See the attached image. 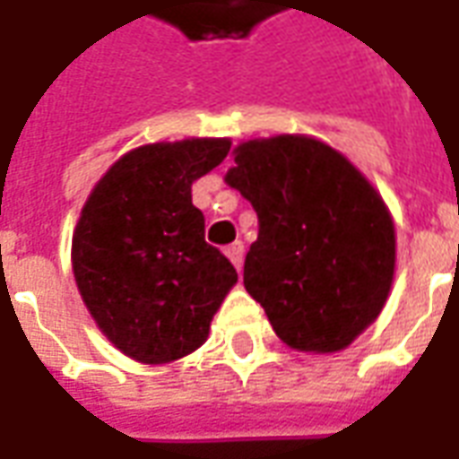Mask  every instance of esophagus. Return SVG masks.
I'll return each instance as SVG.
<instances>
[{
	"label": "esophagus",
	"instance_id": "esophagus-1",
	"mask_svg": "<svg viewBox=\"0 0 459 459\" xmlns=\"http://www.w3.org/2000/svg\"><path fill=\"white\" fill-rule=\"evenodd\" d=\"M227 256H230V262L237 266V272L242 269V262H245V245L242 242H235V245L227 247Z\"/></svg>",
	"mask_w": 459,
	"mask_h": 459
}]
</instances>
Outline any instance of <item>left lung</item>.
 Segmentation results:
<instances>
[{"instance_id": "obj_1", "label": "left lung", "mask_w": 459, "mask_h": 459, "mask_svg": "<svg viewBox=\"0 0 459 459\" xmlns=\"http://www.w3.org/2000/svg\"><path fill=\"white\" fill-rule=\"evenodd\" d=\"M227 183L252 203L259 235L245 289L291 349L331 353L376 321L391 291L395 230L341 152L304 135L247 141Z\"/></svg>"}]
</instances>
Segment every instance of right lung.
<instances>
[{"instance_id":"right-lung-1","label":"right lung","mask_w":459,"mask_h":459,"mask_svg":"<svg viewBox=\"0 0 459 459\" xmlns=\"http://www.w3.org/2000/svg\"><path fill=\"white\" fill-rule=\"evenodd\" d=\"M230 152L224 138L155 143L123 155L81 210L74 276L99 328L126 356L168 363L200 349L237 281L204 242L193 183Z\"/></svg>"}]
</instances>
